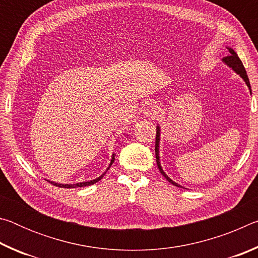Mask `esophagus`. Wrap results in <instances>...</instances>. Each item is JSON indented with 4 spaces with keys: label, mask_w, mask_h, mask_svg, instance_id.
I'll list each match as a JSON object with an SVG mask.
<instances>
[{
    "label": "esophagus",
    "mask_w": 258,
    "mask_h": 258,
    "mask_svg": "<svg viewBox=\"0 0 258 258\" xmlns=\"http://www.w3.org/2000/svg\"><path fill=\"white\" fill-rule=\"evenodd\" d=\"M159 113V108L156 104H149L142 110V115L145 118H156Z\"/></svg>",
    "instance_id": "obj_1"
}]
</instances>
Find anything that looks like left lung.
Instances as JSON below:
<instances>
[{"mask_svg":"<svg viewBox=\"0 0 258 258\" xmlns=\"http://www.w3.org/2000/svg\"><path fill=\"white\" fill-rule=\"evenodd\" d=\"M226 49L229 50V52H230V54H231V55H228V56H225V58L222 59V62H223L224 64H226V66H228L229 68L232 69V71H233L235 74H237V75H239L240 77L242 78V80L244 81V83H246V84H247L248 89H249V92H250V94H251V87H250V83H249V80H248V75H247V73H246V69H244L243 64H242V62H241V60L239 59L238 54L235 53V51L232 49V47H230V46H226ZM159 143H160V126H159V125H157V134H156V148H155V151H156V160H157V166H158V168H159L160 173L163 174V175L165 176L166 180H167L168 182H171L173 185L182 187V185L178 184V183H176L175 181H173L172 178L169 177V176L167 175V174H166V173L164 172L163 167H161V165H160V157H159Z\"/></svg>","mask_w":258,"mask_h":258,"instance_id":"left-lung-1","label":"left lung"}]
</instances>
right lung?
<instances>
[{
	"label": "right lung",
	"instance_id": "1",
	"mask_svg": "<svg viewBox=\"0 0 258 258\" xmlns=\"http://www.w3.org/2000/svg\"><path fill=\"white\" fill-rule=\"evenodd\" d=\"M115 156H116V154H112V155H111L110 164H109V166H108V168L106 169V172L108 171V169H109V167H110V166L112 165V163H113V160H115ZM106 172H104V173H102V174H101V175H100L99 177H97V178H93V180H90V181H85V182H78V183H75V184H62V183H56V182H53V181H49V180H46V181H47V182H50V183H52V184H53V185H55V186H59V187H82V186L91 185V184H94V183H97L98 181H100V180H101V178L103 177V175H104V174H106Z\"/></svg>",
	"mask_w": 258,
	"mask_h": 258
}]
</instances>
